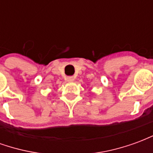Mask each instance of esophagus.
<instances>
[{
  "label": "esophagus",
  "mask_w": 153,
  "mask_h": 153,
  "mask_svg": "<svg viewBox=\"0 0 153 153\" xmlns=\"http://www.w3.org/2000/svg\"><path fill=\"white\" fill-rule=\"evenodd\" d=\"M74 80V78L73 76H69L66 78V81L68 83H72Z\"/></svg>",
  "instance_id": "obj_1"
}]
</instances>
